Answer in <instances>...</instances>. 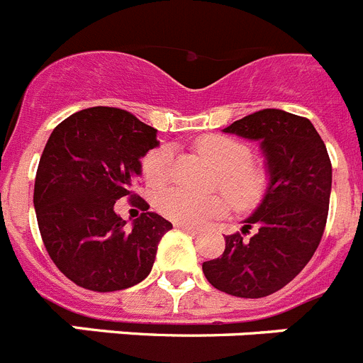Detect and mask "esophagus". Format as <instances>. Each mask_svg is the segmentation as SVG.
Here are the masks:
<instances>
[{"label": "esophagus", "instance_id": "1", "mask_svg": "<svg viewBox=\"0 0 363 363\" xmlns=\"http://www.w3.org/2000/svg\"><path fill=\"white\" fill-rule=\"evenodd\" d=\"M174 225L178 227V229H182V230H187V233H191V234H198V233H200V229H198V227L187 225V223H178V221H176Z\"/></svg>", "mask_w": 363, "mask_h": 363}]
</instances>
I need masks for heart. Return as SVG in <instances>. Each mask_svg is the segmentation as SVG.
Returning <instances> with one entry per match:
<instances>
[{"mask_svg": "<svg viewBox=\"0 0 363 363\" xmlns=\"http://www.w3.org/2000/svg\"><path fill=\"white\" fill-rule=\"evenodd\" d=\"M196 150L218 171V184L236 209H249L267 191L269 172L264 163L251 160V149L223 134H209L196 142ZM172 147L162 145L143 158V178L160 187L169 179L172 169ZM156 207L163 216L187 225H203L227 211L221 194L200 196L184 189H167L156 196Z\"/></svg>", "mask_w": 363, "mask_h": 363, "instance_id": "1", "label": "heart"}]
</instances>
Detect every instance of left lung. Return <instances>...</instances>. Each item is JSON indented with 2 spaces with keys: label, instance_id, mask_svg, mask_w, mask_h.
<instances>
[{
  "label": "left lung",
  "instance_id": "obj_1",
  "mask_svg": "<svg viewBox=\"0 0 363 363\" xmlns=\"http://www.w3.org/2000/svg\"><path fill=\"white\" fill-rule=\"evenodd\" d=\"M227 134L259 142L269 185L242 234L225 236L220 258L203 262L213 287L240 298H264L289 284L313 258L325 229L333 167L307 118L264 108L234 121ZM255 227L251 239L242 234Z\"/></svg>",
  "mask_w": 363,
  "mask_h": 363
}]
</instances>
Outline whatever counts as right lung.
<instances>
[{"mask_svg":"<svg viewBox=\"0 0 363 363\" xmlns=\"http://www.w3.org/2000/svg\"><path fill=\"white\" fill-rule=\"evenodd\" d=\"M156 133L127 111L91 107L63 120L45 145L34 184L38 227L56 267L83 289L111 293L145 280L172 229L156 213L127 227L114 211L120 198L136 196L133 184L143 156L160 145Z\"/></svg>","mask_w":363,"mask_h":363,"instance_id":"1","label":"right lung"}]
</instances>
